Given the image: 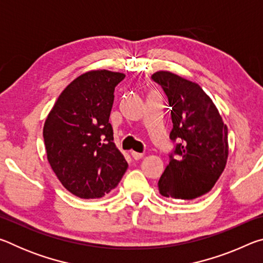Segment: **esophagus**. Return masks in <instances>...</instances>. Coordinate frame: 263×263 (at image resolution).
<instances>
[{"instance_id": "34e87169", "label": "esophagus", "mask_w": 263, "mask_h": 263, "mask_svg": "<svg viewBox=\"0 0 263 263\" xmlns=\"http://www.w3.org/2000/svg\"><path fill=\"white\" fill-rule=\"evenodd\" d=\"M131 155H132V158L135 159V160H139V159H141L142 157H144V154L142 153H138V152H131Z\"/></svg>"}]
</instances>
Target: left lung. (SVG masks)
<instances>
[{
	"instance_id": "obj_1",
	"label": "left lung",
	"mask_w": 263,
	"mask_h": 263,
	"mask_svg": "<svg viewBox=\"0 0 263 263\" xmlns=\"http://www.w3.org/2000/svg\"><path fill=\"white\" fill-rule=\"evenodd\" d=\"M152 79L161 86L171 106L169 138L180 141L158 182L159 191L164 197L197 198L209 193L224 172L229 157L228 126L197 83L167 70L154 73Z\"/></svg>"
}]
</instances>
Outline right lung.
Segmentation results:
<instances>
[{"mask_svg": "<svg viewBox=\"0 0 263 263\" xmlns=\"http://www.w3.org/2000/svg\"><path fill=\"white\" fill-rule=\"evenodd\" d=\"M124 78L106 69L80 75L58 97L44 124L48 163L61 184L80 198L103 197L127 169L109 123L115 87Z\"/></svg>", "mask_w": 263, "mask_h": 263, "instance_id": "1", "label": "right lung"}]
</instances>
